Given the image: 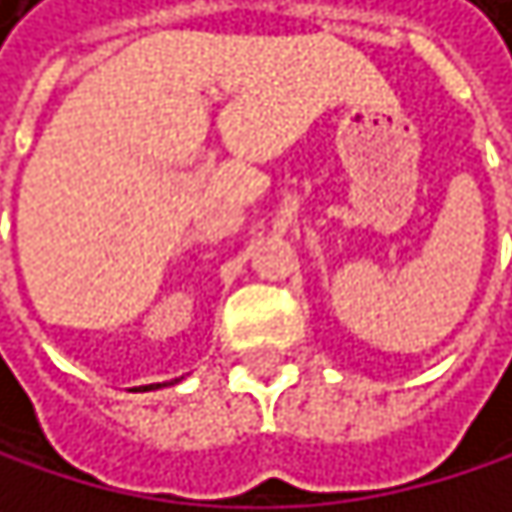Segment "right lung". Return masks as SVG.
<instances>
[{"label": "right lung", "mask_w": 512, "mask_h": 512, "mask_svg": "<svg viewBox=\"0 0 512 512\" xmlns=\"http://www.w3.org/2000/svg\"><path fill=\"white\" fill-rule=\"evenodd\" d=\"M180 378H173V381H155V385H140V388H134V391H158V388H167V385H176Z\"/></svg>", "instance_id": "1"}]
</instances>
